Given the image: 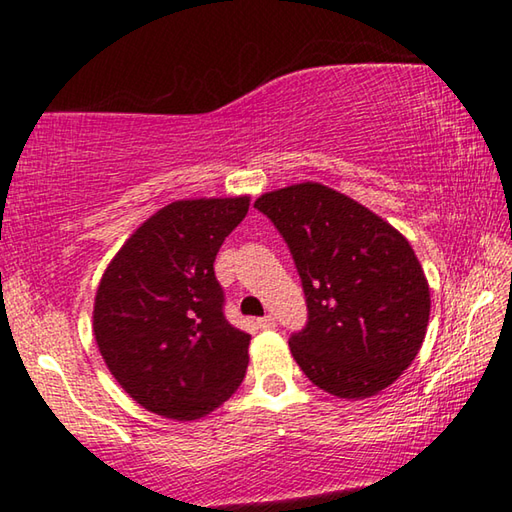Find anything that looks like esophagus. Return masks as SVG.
Wrapping results in <instances>:
<instances>
[{"instance_id":"1","label":"esophagus","mask_w":512,"mask_h":512,"mask_svg":"<svg viewBox=\"0 0 512 512\" xmlns=\"http://www.w3.org/2000/svg\"><path fill=\"white\" fill-rule=\"evenodd\" d=\"M257 327H259V329H273V327H275V318H273V316L257 318Z\"/></svg>"}]
</instances>
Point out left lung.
Instances as JSON below:
<instances>
[{
	"label": "left lung",
	"mask_w": 512,
	"mask_h": 512,
	"mask_svg": "<svg viewBox=\"0 0 512 512\" xmlns=\"http://www.w3.org/2000/svg\"><path fill=\"white\" fill-rule=\"evenodd\" d=\"M298 268L307 323L289 348L323 391L359 400L411 366L429 323V284L413 248L368 207L318 183L259 196Z\"/></svg>",
	"instance_id": "left-lung-1"
}]
</instances>
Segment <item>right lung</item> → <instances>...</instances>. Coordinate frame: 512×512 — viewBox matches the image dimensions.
Masks as SVG:
<instances>
[{
  "mask_svg": "<svg viewBox=\"0 0 512 512\" xmlns=\"http://www.w3.org/2000/svg\"><path fill=\"white\" fill-rule=\"evenodd\" d=\"M246 214L248 196L171 203L103 273L94 336L112 375L144 409L196 420L244 381L250 334L225 318L214 259Z\"/></svg>",
  "mask_w": 512,
  "mask_h": 512,
  "instance_id": "obj_1",
  "label": "right lung"
}]
</instances>
